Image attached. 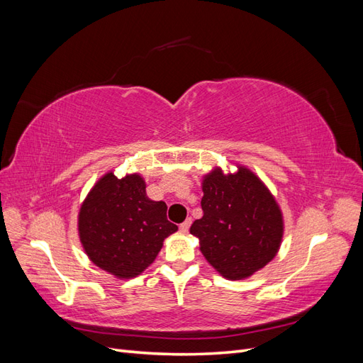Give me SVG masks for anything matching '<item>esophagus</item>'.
<instances>
[{
  "mask_svg": "<svg viewBox=\"0 0 363 363\" xmlns=\"http://www.w3.org/2000/svg\"><path fill=\"white\" fill-rule=\"evenodd\" d=\"M191 224H192V219H191V218H188V219H186L184 223H182V224H180V232H183V233L188 232L189 227H191Z\"/></svg>",
  "mask_w": 363,
  "mask_h": 363,
  "instance_id": "obj_1",
  "label": "esophagus"
}]
</instances>
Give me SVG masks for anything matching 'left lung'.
<instances>
[{
    "instance_id": "8db88e82",
    "label": "left lung",
    "mask_w": 363,
    "mask_h": 363,
    "mask_svg": "<svg viewBox=\"0 0 363 363\" xmlns=\"http://www.w3.org/2000/svg\"><path fill=\"white\" fill-rule=\"evenodd\" d=\"M203 216L191 225L206 260L228 280L252 276L276 257L283 215L265 184L245 167L224 174L215 168L203 180Z\"/></svg>"
}]
</instances>
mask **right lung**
<instances>
[{
	"instance_id": "add662e5",
	"label": "right lung",
	"mask_w": 363,
	"mask_h": 363,
	"mask_svg": "<svg viewBox=\"0 0 363 363\" xmlns=\"http://www.w3.org/2000/svg\"><path fill=\"white\" fill-rule=\"evenodd\" d=\"M139 174L118 179L113 172L95 183L79 212V236L84 252L98 268L118 279L145 271L177 232L168 221L167 204L147 196Z\"/></svg>"
}]
</instances>
